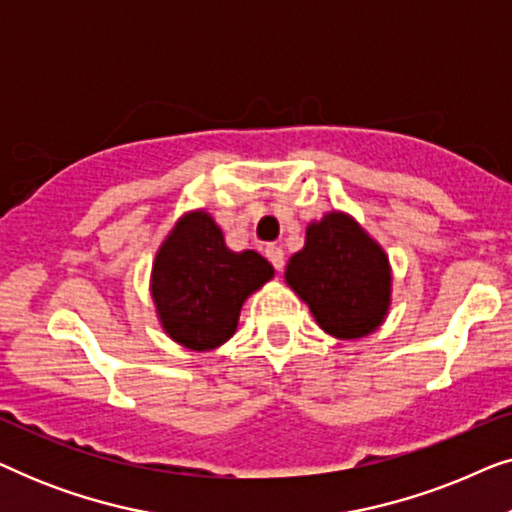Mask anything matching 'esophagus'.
Segmentation results:
<instances>
[{
	"mask_svg": "<svg viewBox=\"0 0 512 512\" xmlns=\"http://www.w3.org/2000/svg\"><path fill=\"white\" fill-rule=\"evenodd\" d=\"M265 256H268V261L275 265V270L284 268V249L279 247V244H268V247H265Z\"/></svg>",
	"mask_w": 512,
	"mask_h": 512,
	"instance_id": "esophagus-1",
	"label": "esophagus"
}]
</instances>
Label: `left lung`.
I'll return each mask as SVG.
<instances>
[{
    "label": "left lung",
    "instance_id": "8db88e82",
    "mask_svg": "<svg viewBox=\"0 0 512 512\" xmlns=\"http://www.w3.org/2000/svg\"><path fill=\"white\" fill-rule=\"evenodd\" d=\"M284 277L333 338H363L389 314V256L345 212L307 226L305 247L291 256Z\"/></svg>",
    "mask_w": 512,
    "mask_h": 512
}]
</instances>
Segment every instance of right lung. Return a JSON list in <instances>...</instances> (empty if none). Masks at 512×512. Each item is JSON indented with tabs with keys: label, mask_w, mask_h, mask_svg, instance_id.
Returning <instances> with one entry per match:
<instances>
[{
	"label": "right lung",
	"mask_w": 512,
	"mask_h": 512,
	"mask_svg": "<svg viewBox=\"0 0 512 512\" xmlns=\"http://www.w3.org/2000/svg\"><path fill=\"white\" fill-rule=\"evenodd\" d=\"M275 270L256 251H230L205 209L188 212L160 244L151 298L163 331L181 347L209 352L233 338L240 310Z\"/></svg>",
	"instance_id": "obj_1"
}]
</instances>
